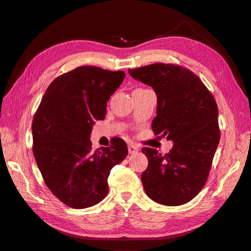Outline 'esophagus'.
Masks as SVG:
<instances>
[{"instance_id":"34e87169","label":"esophagus","mask_w":251,"mask_h":251,"mask_svg":"<svg viewBox=\"0 0 251 251\" xmlns=\"http://www.w3.org/2000/svg\"><path fill=\"white\" fill-rule=\"evenodd\" d=\"M127 150H128V153H130V154H135V153H137V151H138L140 149H139L138 146H136V144L132 143V144H128Z\"/></svg>"}]
</instances>
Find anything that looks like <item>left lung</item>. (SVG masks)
I'll list each match as a JSON object with an SVG mask.
<instances>
[{"mask_svg":"<svg viewBox=\"0 0 251 251\" xmlns=\"http://www.w3.org/2000/svg\"><path fill=\"white\" fill-rule=\"evenodd\" d=\"M128 73L154 89L157 116L151 128L174 142L164 156L155 149L141 150L149 159L141 175L144 191L157 203L185 204L206 183L220 141L215 98L195 73L178 65L157 63Z\"/></svg>","mask_w":251,"mask_h":251,"instance_id":"left-lung-1","label":"left lung"}]
</instances>
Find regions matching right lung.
<instances>
[{
	"label": "right lung",
	"instance_id": "right-lung-1",
	"mask_svg": "<svg viewBox=\"0 0 251 251\" xmlns=\"http://www.w3.org/2000/svg\"><path fill=\"white\" fill-rule=\"evenodd\" d=\"M124 71L81 66L53 80L32 121L33 155L45 183L57 199L72 208L100 203L109 192L113 166L127 155L126 143L94 151L90 135L102 120L107 102L124 81Z\"/></svg>",
	"mask_w": 251,
	"mask_h": 251
}]
</instances>
